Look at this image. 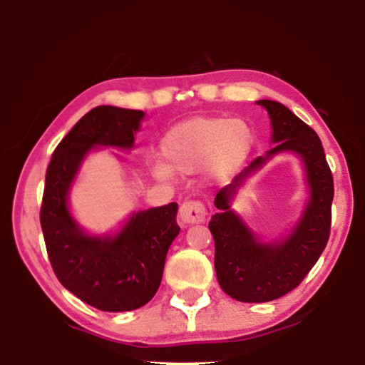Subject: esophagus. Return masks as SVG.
<instances>
[{"label": "esophagus", "instance_id": "34e87169", "mask_svg": "<svg viewBox=\"0 0 365 365\" xmlns=\"http://www.w3.org/2000/svg\"><path fill=\"white\" fill-rule=\"evenodd\" d=\"M180 220L185 225L202 223L206 220V207L199 200H187L180 207Z\"/></svg>", "mask_w": 365, "mask_h": 365}]
</instances>
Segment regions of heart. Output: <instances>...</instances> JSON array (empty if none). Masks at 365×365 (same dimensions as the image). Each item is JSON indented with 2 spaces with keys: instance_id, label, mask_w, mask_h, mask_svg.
<instances>
[{
  "instance_id": "obj_1",
  "label": "heart",
  "mask_w": 365,
  "mask_h": 365,
  "mask_svg": "<svg viewBox=\"0 0 365 365\" xmlns=\"http://www.w3.org/2000/svg\"><path fill=\"white\" fill-rule=\"evenodd\" d=\"M254 133L244 120L190 118L171 127L161 140L164 161H154L150 171L161 182L175 171L194 175L202 170L212 178L235 173L249 158Z\"/></svg>"
}]
</instances>
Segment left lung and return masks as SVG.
<instances>
[{"label": "left lung", "instance_id": "left-lung-1", "mask_svg": "<svg viewBox=\"0 0 365 365\" xmlns=\"http://www.w3.org/2000/svg\"><path fill=\"white\" fill-rule=\"evenodd\" d=\"M257 104L269 115L273 148L217 192V212L209 221L217 283L226 295L249 304L276 300L302 283L328 244L334 195L333 175L317 133L282 103L261 99ZM284 152L295 153L303 163L309 195L291 232L266 241L248 228L232 209V200L255 170Z\"/></svg>", "mask_w": 365, "mask_h": 365}]
</instances>
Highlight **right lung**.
Returning <instances> with one entry per match:
<instances>
[{
	"instance_id": "right-lung-1",
	"label": "right lung",
	"mask_w": 365,
	"mask_h": 365,
	"mask_svg": "<svg viewBox=\"0 0 365 365\" xmlns=\"http://www.w3.org/2000/svg\"><path fill=\"white\" fill-rule=\"evenodd\" d=\"M144 118L139 110L94 108L58 144L46 171L41 226L54 274L82 302L104 312L135 311L156 295L180 233L178 204L133 211L118 230L91 233L75 220L70 190L92 150H132Z\"/></svg>"
}]
</instances>
